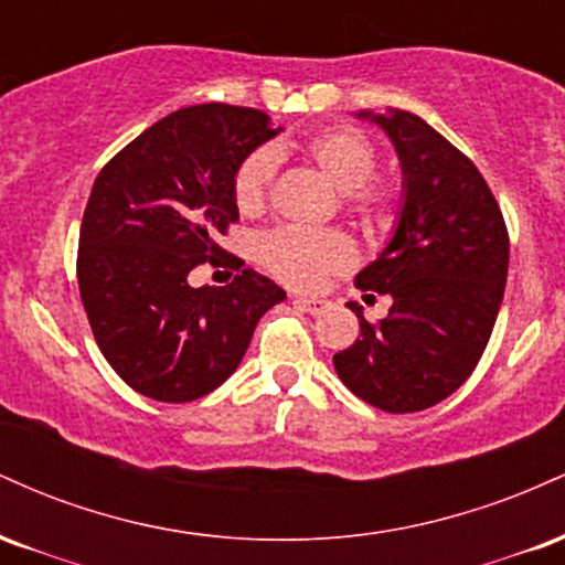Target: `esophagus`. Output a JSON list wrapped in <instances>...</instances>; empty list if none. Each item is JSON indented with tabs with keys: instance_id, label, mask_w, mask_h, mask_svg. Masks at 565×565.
I'll return each mask as SVG.
<instances>
[{
	"instance_id": "obj_1",
	"label": "esophagus",
	"mask_w": 565,
	"mask_h": 565,
	"mask_svg": "<svg viewBox=\"0 0 565 565\" xmlns=\"http://www.w3.org/2000/svg\"><path fill=\"white\" fill-rule=\"evenodd\" d=\"M295 305H297V308L308 310V313L321 316L323 310L329 308V300H321V297H295Z\"/></svg>"
}]
</instances>
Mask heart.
<instances>
[{
	"instance_id": "obj_1",
	"label": "heart",
	"mask_w": 565,
	"mask_h": 565,
	"mask_svg": "<svg viewBox=\"0 0 565 565\" xmlns=\"http://www.w3.org/2000/svg\"><path fill=\"white\" fill-rule=\"evenodd\" d=\"M300 151L337 191H342V206L364 225H377L398 210L404 199V180L395 172H374L377 148L359 129H321L302 142ZM276 170L278 161L270 148H255L238 161L231 191L242 215H257L265 210ZM260 257L278 281L297 289H316L329 276L353 268L355 246L340 231L287 225L263 238Z\"/></svg>"
}]
</instances>
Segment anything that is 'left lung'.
Instances as JSON below:
<instances>
[{
    "label": "left lung",
    "mask_w": 565,
    "mask_h": 565,
    "mask_svg": "<svg viewBox=\"0 0 565 565\" xmlns=\"http://www.w3.org/2000/svg\"><path fill=\"white\" fill-rule=\"evenodd\" d=\"M398 151L406 196L391 244L355 276V287L391 295L387 319L369 323L334 355L348 391L391 414L436 406L481 361L504 297L510 236L478 167L417 114H359Z\"/></svg>",
    "instance_id": "left-lung-1"
}]
</instances>
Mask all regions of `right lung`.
Masks as SVG:
<instances>
[{
	"mask_svg": "<svg viewBox=\"0 0 565 565\" xmlns=\"http://www.w3.org/2000/svg\"><path fill=\"white\" fill-rule=\"evenodd\" d=\"M268 114L204 103L148 127L103 167L82 217L76 276L111 369L164 404L212 393L242 364L257 321L287 297L217 244L238 220L231 180L270 140ZM232 265L225 288L193 290L199 264Z\"/></svg>",
	"mask_w": 565,
	"mask_h": 565,
	"instance_id": "add662e5",
	"label": "right lung"
}]
</instances>
